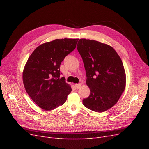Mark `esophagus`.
<instances>
[{"mask_svg":"<svg viewBox=\"0 0 149 149\" xmlns=\"http://www.w3.org/2000/svg\"><path fill=\"white\" fill-rule=\"evenodd\" d=\"M81 83H78V84H76L74 85V86H75V88H76V89H79V88L81 87Z\"/></svg>","mask_w":149,"mask_h":149,"instance_id":"obj_1","label":"esophagus"}]
</instances>
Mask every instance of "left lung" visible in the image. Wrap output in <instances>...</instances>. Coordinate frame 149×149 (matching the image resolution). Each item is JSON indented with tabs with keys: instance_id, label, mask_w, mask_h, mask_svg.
I'll list each match as a JSON object with an SVG mask.
<instances>
[{
	"instance_id": "left-lung-1",
	"label": "left lung",
	"mask_w": 149,
	"mask_h": 149,
	"mask_svg": "<svg viewBox=\"0 0 149 149\" xmlns=\"http://www.w3.org/2000/svg\"><path fill=\"white\" fill-rule=\"evenodd\" d=\"M77 49L90 89V95L83 100V104L97 112L109 109L118 101L125 87L123 61L113 48L95 40L80 39Z\"/></svg>"
}]
</instances>
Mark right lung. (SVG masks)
<instances>
[{"instance_id":"right-lung-1","label":"right lung","mask_w":149,"mask_h":149,"mask_svg":"<svg viewBox=\"0 0 149 149\" xmlns=\"http://www.w3.org/2000/svg\"><path fill=\"white\" fill-rule=\"evenodd\" d=\"M78 41L64 38L43 43L28 59L23 72L24 84L29 96L42 109L51 111L66 101L72 89L64 77H60V67Z\"/></svg>"}]
</instances>
